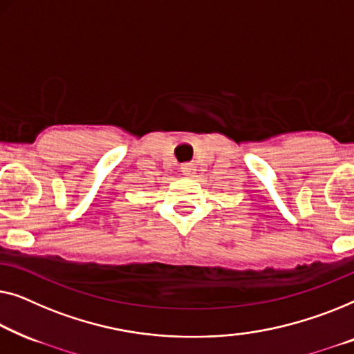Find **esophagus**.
Returning <instances> with one entry per match:
<instances>
[{
	"label": "esophagus",
	"instance_id": "obj_1",
	"mask_svg": "<svg viewBox=\"0 0 354 354\" xmlns=\"http://www.w3.org/2000/svg\"><path fill=\"white\" fill-rule=\"evenodd\" d=\"M181 170H183V175H184V176H194V175H196V168H194V167L191 165V163H187V165H184V167L181 168Z\"/></svg>",
	"mask_w": 354,
	"mask_h": 354
}]
</instances>
